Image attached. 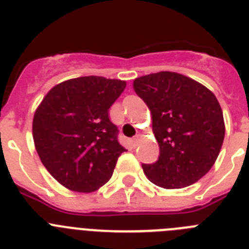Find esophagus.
<instances>
[{
  "mask_svg": "<svg viewBox=\"0 0 249 249\" xmlns=\"http://www.w3.org/2000/svg\"><path fill=\"white\" fill-rule=\"evenodd\" d=\"M138 141H140V136H136V137L132 140V144H133V146H136V144L138 143Z\"/></svg>",
  "mask_w": 249,
  "mask_h": 249,
  "instance_id": "obj_1",
  "label": "esophagus"
}]
</instances>
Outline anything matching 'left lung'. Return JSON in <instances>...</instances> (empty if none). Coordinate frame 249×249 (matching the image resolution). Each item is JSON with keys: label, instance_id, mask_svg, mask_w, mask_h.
<instances>
[{"label": "left lung", "instance_id": "8db88e82", "mask_svg": "<svg viewBox=\"0 0 249 249\" xmlns=\"http://www.w3.org/2000/svg\"><path fill=\"white\" fill-rule=\"evenodd\" d=\"M148 106L160 157L142 164L156 186L172 190L191 186L206 175L223 144V112L212 91L177 72L160 71L133 81Z\"/></svg>", "mask_w": 249, "mask_h": 249}]
</instances>
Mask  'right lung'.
I'll use <instances>...</instances> for the list:
<instances>
[{
  "instance_id": "1",
  "label": "right lung",
  "mask_w": 249,
  "mask_h": 249,
  "mask_svg": "<svg viewBox=\"0 0 249 249\" xmlns=\"http://www.w3.org/2000/svg\"><path fill=\"white\" fill-rule=\"evenodd\" d=\"M126 81L100 76L63 81L47 92L32 122L39 160L58 183L74 192L97 191L112 177L124 147L108 117Z\"/></svg>"
}]
</instances>
